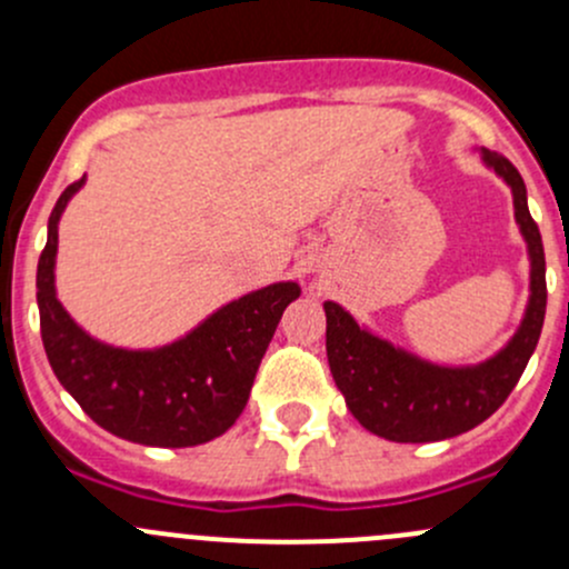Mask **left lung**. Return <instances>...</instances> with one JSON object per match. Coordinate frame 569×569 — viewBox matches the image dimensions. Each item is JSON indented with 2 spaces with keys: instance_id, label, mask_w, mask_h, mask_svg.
Listing matches in <instances>:
<instances>
[{
  "instance_id": "1",
  "label": "left lung",
  "mask_w": 569,
  "mask_h": 569,
  "mask_svg": "<svg viewBox=\"0 0 569 569\" xmlns=\"http://www.w3.org/2000/svg\"><path fill=\"white\" fill-rule=\"evenodd\" d=\"M481 162L512 189L515 222L529 252V302L515 336L487 360L443 366L377 336L338 302H325L327 363L349 412L393 443H432L479 427L507 401L537 349L545 321V250L526 183L509 159L479 148Z\"/></svg>"
}]
</instances>
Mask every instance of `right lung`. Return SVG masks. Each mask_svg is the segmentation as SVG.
<instances>
[{"label": "right lung", "instance_id": "1", "mask_svg": "<svg viewBox=\"0 0 569 569\" xmlns=\"http://www.w3.org/2000/svg\"><path fill=\"white\" fill-rule=\"evenodd\" d=\"M84 176L60 194L38 261V311L46 358L60 386L99 427L140 446L187 449L237 423L286 306L300 297L278 280L226 302L176 341L129 349L99 341L57 300V231Z\"/></svg>", "mask_w": 569, "mask_h": 569}]
</instances>
